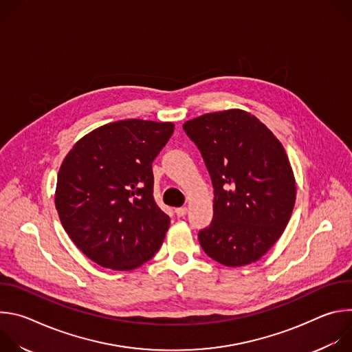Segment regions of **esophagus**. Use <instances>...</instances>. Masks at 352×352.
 I'll return each mask as SVG.
<instances>
[{
  "label": "esophagus",
  "mask_w": 352,
  "mask_h": 352,
  "mask_svg": "<svg viewBox=\"0 0 352 352\" xmlns=\"http://www.w3.org/2000/svg\"><path fill=\"white\" fill-rule=\"evenodd\" d=\"M186 213H188V209H186V208H178V209H175V214H177L178 217H184Z\"/></svg>",
  "instance_id": "esophagus-1"
}]
</instances>
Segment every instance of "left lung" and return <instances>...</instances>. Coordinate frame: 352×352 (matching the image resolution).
<instances>
[{
	"label": "left lung",
	"mask_w": 352,
	"mask_h": 352,
	"mask_svg": "<svg viewBox=\"0 0 352 352\" xmlns=\"http://www.w3.org/2000/svg\"><path fill=\"white\" fill-rule=\"evenodd\" d=\"M214 188L213 220L199 231L216 262L238 267L259 261L284 232L295 204V178L280 140L238 109L184 124Z\"/></svg>",
	"instance_id": "1"
}]
</instances>
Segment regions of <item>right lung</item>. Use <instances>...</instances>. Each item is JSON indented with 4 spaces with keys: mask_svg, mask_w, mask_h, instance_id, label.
<instances>
[{
    "mask_svg": "<svg viewBox=\"0 0 352 352\" xmlns=\"http://www.w3.org/2000/svg\"><path fill=\"white\" fill-rule=\"evenodd\" d=\"M173 132V122L117 121L85 135L64 159L56 208L94 263L133 270L162 246L170 217L155 202L152 163Z\"/></svg>",
    "mask_w": 352,
    "mask_h": 352,
    "instance_id": "right-lung-1",
    "label": "right lung"
}]
</instances>
